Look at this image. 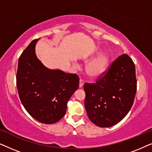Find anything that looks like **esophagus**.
I'll use <instances>...</instances> for the list:
<instances>
[{
  "label": "esophagus",
  "instance_id": "1",
  "mask_svg": "<svg viewBox=\"0 0 152 152\" xmlns=\"http://www.w3.org/2000/svg\"><path fill=\"white\" fill-rule=\"evenodd\" d=\"M83 85H84V81H83V79H80V80H79V87H82L83 86Z\"/></svg>",
  "mask_w": 152,
  "mask_h": 152
}]
</instances>
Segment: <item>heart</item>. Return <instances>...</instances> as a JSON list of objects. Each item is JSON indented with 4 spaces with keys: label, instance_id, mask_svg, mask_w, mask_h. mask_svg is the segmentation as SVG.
I'll return each mask as SVG.
<instances>
[{
    "label": "heart",
    "instance_id": "obj_1",
    "mask_svg": "<svg viewBox=\"0 0 152 152\" xmlns=\"http://www.w3.org/2000/svg\"><path fill=\"white\" fill-rule=\"evenodd\" d=\"M110 58L105 53H101L86 66V73L89 78H98L104 73L107 67Z\"/></svg>",
    "mask_w": 152,
    "mask_h": 152
}]
</instances>
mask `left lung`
I'll list each match as a JSON object with an SVG mask.
<instances>
[{
  "label": "left lung",
  "mask_w": 152,
  "mask_h": 152,
  "mask_svg": "<svg viewBox=\"0 0 152 152\" xmlns=\"http://www.w3.org/2000/svg\"><path fill=\"white\" fill-rule=\"evenodd\" d=\"M85 106L96 125L109 127L124 118L131 110L137 81L135 65L124 54L115 60L94 83H85Z\"/></svg>",
  "instance_id": "left-lung-1"
}]
</instances>
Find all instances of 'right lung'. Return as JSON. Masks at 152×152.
I'll return each mask as SVG.
<instances>
[{
    "mask_svg": "<svg viewBox=\"0 0 152 152\" xmlns=\"http://www.w3.org/2000/svg\"><path fill=\"white\" fill-rule=\"evenodd\" d=\"M34 39L18 59L16 86L20 101L36 121L53 124L65 116L67 101L79 85L75 74L50 69L36 55Z\"/></svg>",
    "mask_w": 152,
    "mask_h": 152,
    "instance_id": "right-lung-1",
    "label": "right lung"
}]
</instances>
